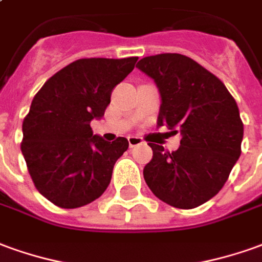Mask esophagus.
Segmentation results:
<instances>
[{
  "label": "esophagus",
  "instance_id": "esophagus-1",
  "mask_svg": "<svg viewBox=\"0 0 262 262\" xmlns=\"http://www.w3.org/2000/svg\"><path fill=\"white\" fill-rule=\"evenodd\" d=\"M127 142H129V146H130V147H136V146L143 144L142 137H137V136H129L127 137Z\"/></svg>",
  "mask_w": 262,
  "mask_h": 262
}]
</instances>
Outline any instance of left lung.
Wrapping results in <instances>:
<instances>
[{
  "mask_svg": "<svg viewBox=\"0 0 262 262\" xmlns=\"http://www.w3.org/2000/svg\"><path fill=\"white\" fill-rule=\"evenodd\" d=\"M136 67L160 93L157 125L182 135L174 151L149 143L153 159L143 169L146 184L173 207H199L223 188L241 155L238 106L215 75L186 55L146 56Z\"/></svg>",
  "mask_w": 262,
  "mask_h": 262,
  "instance_id": "obj_1",
  "label": "left lung"
}]
</instances>
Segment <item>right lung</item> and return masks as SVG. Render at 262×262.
<instances>
[{"label": "right lung", "mask_w": 262, "mask_h": 262, "mask_svg": "<svg viewBox=\"0 0 262 262\" xmlns=\"http://www.w3.org/2000/svg\"><path fill=\"white\" fill-rule=\"evenodd\" d=\"M136 61V56L78 59L35 95L24 119L21 150L36 190L55 206H86L109 186L129 142L125 137L106 142L93 135L91 122L105 115L113 88Z\"/></svg>", "instance_id": "add662e5"}]
</instances>
